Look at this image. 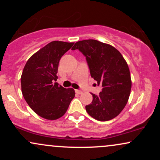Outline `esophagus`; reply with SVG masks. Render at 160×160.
<instances>
[{"label":"esophagus","instance_id":"esophagus-1","mask_svg":"<svg viewBox=\"0 0 160 160\" xmlns=\"http://www.w3.org/2000/svg\"><path fill=\"white\" fill-rule=\"evenodd\" d=\"M75 92H76L77 94H78V95H81L82 93V92L81 90H78V89H76V90H75Z\"/></svg>","mask_w":160,"mask_h":160}]
</instances>
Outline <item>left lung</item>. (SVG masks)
Returning a JSON list of instances; mask_svg holds the SVG:
<instances>
[{"mask_svg":"<svg viewBox=\"0 0 160 160\" xmlns=\"http://www.w3.org/2000/svg\"><path fill=\"white\" fill-rule=\"evenodd\" d=\"M71 49H78L86 57L91 77L102 88L99 95L92 94V102L86 106V111L98 121L112 120L122 111L130 95L127 63L117 49L95 40H80Z\"/></svg>","mask_w":160,"mask_h":160,"instance_id":"8db88e82","label":"left lung"}]
</instances>
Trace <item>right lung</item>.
<instances>
[{
	"mask_svg": "<svg viewBox=\"0 0 160 160\" xmlns=\"http://www.w3.org/2000/svg\"><path fill=\"white\" fill-rule=\"evenodd\" d=\"M74 43L52 41L28 60L21 77L22 92L28 104L38 115L57 120L65 113L75 96L74 89L62 87L58 79V63Z\"/></svg>",
	"mask_w": 160,
	"mask_h": 160,
	"instance_id": "add662e5",
	"label": "right lung"
}]
</instances>
